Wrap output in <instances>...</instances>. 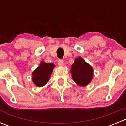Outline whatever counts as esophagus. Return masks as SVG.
<instances>
[{
  "instance_id": "esophagus-1",
  "label": "esophagus",
  "mask_w": 126,
  "mask_h": 126,
  "mask_svg": "<svg viewBox=\"0 0 126 126\" xmlns=\"http://www.w3.org/2000/svg\"><path fill=\"white\" fill-rule=\"evenodd\" d=\"M64 61L62 59H60L59 60V61H58V65H59V66L60 67H62L64 66Z\"/></svg>"
}]
</instances>
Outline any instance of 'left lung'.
I'll list each match as a JSON object with an SVG mask.
<instances>
[{"label":"left lung","mask_w":126,"mask_h":126,"mask_svg":"<svg viewBox=\"0 0 126 126\" xmlns=\"http://www.w3.org/2000/svg\"><path fill=\"white\" fill-rule=\"evenodd\" d=\"M71 68L70 71L73 81L79 86H86L92 81L93 67L81 57L76 59Z\"/></svg>","instance_id":"obj_1"}]
</instances>
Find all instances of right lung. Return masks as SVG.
Returning a JSON list of instances; mask_svg holds the SVG:
<instances>
[{"instance_id":"1","label":"right lung","mask_w":126,"mask_h":126,"mask_svg":"<svg viewBox=\"0 0 126 126\" xmlns=\"http://www.w3.org/2000/svg\"><path fill=\"white\" fill-rule=\"evenodd\" d=\"M55 65L52 63L42 61L40 64L32 73V81L37 87H42L48 82Z\"/></svg>"}]
</instances>
